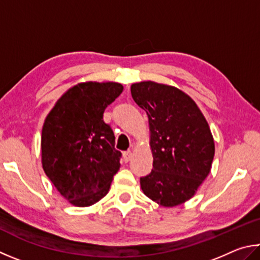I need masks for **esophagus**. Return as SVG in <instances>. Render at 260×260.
Returning <instances> with one entry per match:
<instances>
[{
	"mask_svg": "<svg viewBox=\"0 0 260 260\" xmlns=\"http://www.w3.org/2000/svg\"><path fill=\"white\" fill-rule=\"evenodd\" d=\"M131 157H133V153H131V151H126L123 153V160H124V162L130 161Z\"/></svg>",
	"mask_w": 260,
	"mask_h": 260,
	"instance_id": "1",
	"label": "esophagus"
}]
</instances>
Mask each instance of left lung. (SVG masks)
Wrapping results in <instances>:
<instances>
[{
	"label": "left lung",
	"mask_w": 260,
	"mask_h": 260,
	"mask_svg": "<svg viewBox=\"0 0 260 260\" xmlns=\"http://www.w3.org/2000/svg\"><path fill=\"white\" fill-rule=\"evenodd\" d=\"M136 104L146 112L153 170L140 178L144 194L172 208L194 197L210 174L215 142L197 103L175 86L144 81L131 85Z\"/></svg>",
	"instance_id": "left-lung-1"
}]
</instances>
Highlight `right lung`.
Returning <instances> with one entry per match:
<instances>
[{"label":"right lung","mask_w":260,"mask_h":260,"mask_svg":"<svg viewBox=\"0 0 260 260\" xmlns=\"http://www.w3.org/2000/svg\"><path fill=\"white\" fill-rule=\"evenodd\" d=\"M123 91L116 82H83L68 89L45 117L41 137L42 167L68 202L92 206L108 193L120 169L106 107Z\"/></svg>","instance_id":"add662e5"}]
</instances>
